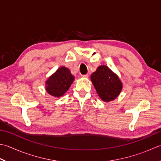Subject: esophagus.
Masks as SVG:
<instances>
[{
    "mask_svg": "<svg viewBox=\"0 0 161 161\" xmlns=\"http://www.w3.org/2000/svg\"><path fill=\"white\" fill-rule=\"evenodd\" d=\"M89 75L88 74H85V75H81L82 78H88Z\"/></svg>",
    "mask_w": 161,
    "mask_h": 161,
    "instance_id": "esophagus-1",
    "label": "esophagus"
}]
</instances>
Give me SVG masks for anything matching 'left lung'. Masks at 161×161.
Segmentation results:
<instances>
[{
  "mask_svg": "<svg viewBox=\"0 0 161 161\" xmlns=\"http://www.w3.org/2000/svg\"><path fill=\"white\" fill-rule=\"evenodd\" d=\"M90 78L99 97L104 102L115 99L122 90L123 85L119 78L105 65L98 66Z\"/></svg>",
  "mask_w": 161,
  "mask_h": 161,
  "instance_id": "left-lung-1",
  "label": "left lung"
}]
</instances>
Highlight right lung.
Masks as SVG:
<instances>
[{
    "instance_id": "right-lung-1",
    "label": "right lung",
    "mask_w": 161,
    "mask_h": 161,
    "mask_svg": "<svg viewBox=\"0 0 161 161\" xmlns=\"http://www.w3.org/2000/svg\"><path fill=\"white\" fill-rule=\"evenodd\" d=\"M74 80V76L69 69L62 66L57 69L45 82V89L50 95L60 97L69 90Z\"/></svg>"
}]
</instances>
